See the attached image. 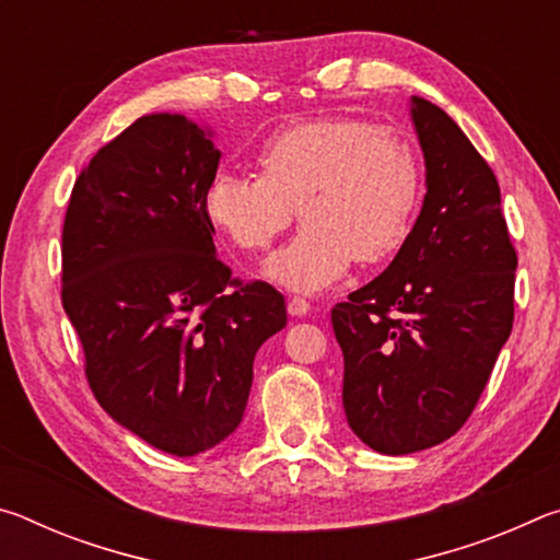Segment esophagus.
<instances>
[{
    "label": "esophagus",
    "mask_w": 560,
    "mask_h": 560,
    "mask_svg": "<svg viewBox=\"0 0 560 560\" xmlns=\"http://www.w3.org/2000/svg\"><path fill=\"white\" fill-rule=\"evenodd\" d=\"M289 314L291 316H306L308 311H311V303L306 301V299H301V296H293V299H289Z\"/></svg>",
    "instance_id": "esophagus-1"
}]
</instances>
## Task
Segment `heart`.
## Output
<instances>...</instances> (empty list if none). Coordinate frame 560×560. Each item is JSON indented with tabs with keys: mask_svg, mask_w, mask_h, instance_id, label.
Listing matches in <instances>:
<instances>
[{
	"mask_svg": "<svg viewBox=\"0 0 560 560\" xmlns=\"http://www.w3.org/2000/svg\"><path fill=\"white\" fill-rule=\"evenodd\" d=\"M259 175H217L207 217L236 249L261 252L296 217L293 242L267 273L293 291H320L358 261L400 252L422 195V165L402 132L358 118L296 122L257 153Z\"/></svg>",
	"mask_w": 560,
	"mask_h": 560,
	"instance_id": "1",
	"label": "heart"
}]
</instances>
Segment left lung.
I'll list each match as a JSON object with an SVG mask.
<instances>
[{
	"label": "left lung",
	"mask_w": 560,
	"mask_h": 560,
	"mask_svg": "<svg viewBox=\"0 0 560 560\" xmlns=\"http://www.w3.org/2000/svg\"><path fill=\"white\" fill-rule=\"evenodd\" d=\"M428 195L381 277L330 311L350 430L381 454L462 430L514 326L516 249L494 170L440 106L412 98Z\"/></svg>",
	"instance_id": "left-lung-1"
}]
</instances>
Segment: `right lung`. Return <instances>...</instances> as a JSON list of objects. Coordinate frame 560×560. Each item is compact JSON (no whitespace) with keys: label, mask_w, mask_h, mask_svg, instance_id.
Masks as SVG:
<instances>
[{"label":"right lung","mask_w":560,"mask_h":560,"mask_svg":"<svg viewBox=\"0 0 560 560\" xmlns=\"http://www.w3.org/2000/svg\"><path fill=\"white\" fill-rule=\"evenodd\" d=\"M220 155L185 116L138 118L81 170L61 234V303L93 395L175 457L240 428L254 355L287 326L281 293L214 254L205 197Z\"/></svg>","instance_id":"1"}]
</instances>
